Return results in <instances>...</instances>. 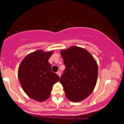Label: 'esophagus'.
<instances>
[{
  "instance_id": "34e87169",
  "label": "esophagus",
  "mask_w": 124,
  "mask_h": 124,
  "mask_svg": "<svg viewBox=\"0 0 124 124\" xmlns=\"http://www.w3.org/2000/svg\"><path fill=\"white\" fill-rule=\"evenodd\" d=\"M56 73H57V75H58V76H59V77L61 76V72H60V71H58V72H56Z\"/></svg>"
}]
</instances>
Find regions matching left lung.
I'll return each mask as SVG.
<instances>
[{"mask_svg": "<svg viewBox=\"0 0 124 124\" xmlns=\"http://www.w3.org/2000/svg\"><path fill=\"white\" fill-rule=\"evenodd\" d=\"M65 69L60 78L66 97L72 102L85 99L93 92L98 76L96 60L86 49L76 46L61 51Z\"/></svg>", "mask_w": 124, "mask_h": 124, "instance_id": "obj_1", "label": "left lung"}]
</instances>
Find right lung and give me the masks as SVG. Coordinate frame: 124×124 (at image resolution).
<instances>
[{
  "mask_svg": "<svg viewBox=\"0 0 124 124\" xmlns=\"http://www.w3.org/2000/svg\"><path fill=\"white\" fill-rule=\"evenodd\" d=\"M52 53L53 51H35L27 55L18 68V77L23 89L30 97L38 101L48 99L54 85L59 80L48 62Z\"/></svg>",
  "mask_w": 124,
  "mask_h": 124,
  "instance_id": "1",
  "label": "right lung"
}]
</instances>
